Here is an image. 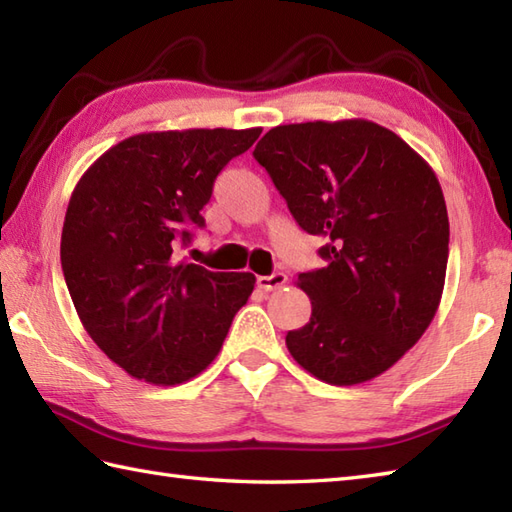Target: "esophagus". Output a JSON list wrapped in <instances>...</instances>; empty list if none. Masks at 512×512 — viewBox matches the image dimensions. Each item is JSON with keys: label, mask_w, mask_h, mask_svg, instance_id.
Wrapping results in <instances>:
<instances>
[{"label": "esophagus", "mask_w": 512, "mask_h": 512, "mask_svg": "<svg viewBox=\"0 0 512 512\" xmlns=\"http://www.w3.org/2000/svg\"><path fill=\"white\" fill-rule=\"evenodd\" d=\"M286 281H288V277L284 273H273L268 277H257V286L266 290V292H270V290H279L281 286L286 284Z\"/></svg>", "instance_id": "esophagus-1"}]
</instances>
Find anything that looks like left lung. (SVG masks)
<instances>
[{
    "label": "left lung",
    "mask_w": 512,
    "mask_h": 512,
    "mask_svg": "<svg viewBox=\"0 0 512 512\" xmlns=\"http://www.w3.org/2000/svg\"><path fill=\"white\" fill-rule=\"evenodd\" d=\"M253 156L303 231L325 237V266L297 279L312 314L286 334L292 358L330 385L387 372L440 306L449 215L436 173L363 118L273 127Z\"/></svg>",
    "instance_id": "obj_1"
}]
</instances>
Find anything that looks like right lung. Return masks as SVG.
I'll use <instances>...</instances> for the list:
<instances>
[{
  "instance_id": "1",
  "label": "right lung",
  "mask_w": 512,
  "mask_h": 512,
  "mask_svg": "<svg viewBox=\"0 0 512 512\" xmlns=\"http://www.w3.org/2000/svg\"><path fill=\"white\" fill-rule=\"evenodd\" d=\"M262 129H184L125 138L72 191L61 268L92 341L129 376L178 385L220 352L255 286L250 273L180 262L213 182Z\"/></svg>"
}]
</instances>
